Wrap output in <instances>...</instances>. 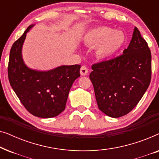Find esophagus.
I'll return each instance as SVG.
<instances>
[{
	"label": "esophagus",
	"instance_id": "34e87169",
	"mask_svg": "<svg viewBox=\"0 0 159 159\" xmlns=\"http://www.w3.org/2000/svg\"><path fill=\"white\" fill-rule=\"evenodd\" d=\"M88 67H87L85 65H83L81 67V69H80V74H81V75L82 76H85L88 75Z\"/></svg>",
	"mask_w": 159,
	"mask_h": 159
}]
</instances>
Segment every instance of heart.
Listing matches in <instances>:
<instances>
[{
	"label": "heart",
	"mask_w": 159,
	"mask_h": 159,
	"mask_svg": "<svg viewBox=\"0 0 159 159\" xmlns=\"http://www.w3.org/2000/svg\"><path fill=\"white\" fill-rule=\"evenodd\" d=\"M84 41L87 45H98L97 52L103 58H109L118 53L125 43V35L121 31L106 27H100L90 30Z\"/></svg>",
	"instance_id": "1"
}]
</instances>
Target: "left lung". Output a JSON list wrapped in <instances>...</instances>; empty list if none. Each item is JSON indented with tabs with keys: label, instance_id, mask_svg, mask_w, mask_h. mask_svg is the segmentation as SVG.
Segmentation results:
<instances>
[{
	"label": "left lung",
	"instance_id": "1",
	"mask_svg": "<svg viewBox=\"0 0 159 159\" xmlns=\"http://www.w3.org/2000/svg\"><path fill=\"white\" fill-rule=\"evenodd\" d=\"M90 79L98 108L119 118L139 103L151 80V53L134 27L132 38L121 55L92 65Z\"/></svg>",
	"mask_w": 159,
	"mask_h": 159
}]
</instances>
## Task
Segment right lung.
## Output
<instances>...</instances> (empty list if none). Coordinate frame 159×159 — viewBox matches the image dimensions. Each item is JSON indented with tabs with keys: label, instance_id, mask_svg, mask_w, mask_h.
<instances>
[{
	"label": "right lung",
	"instance_id": "add662e5",
	"mask_svg": "<svg viewBox=\"0 0 159 159\" xmlns=\"http://www.w3.org/2000/svg\"><path fill=\"white\" fill-rule=\"evenodd\" d=\"M32 27L29 26L11 48L8 80L19 101L30 114L40 118H51L65 109L73 82L80 77L81 66H61L48 71L28 68L21 57V48L26 34Z\"/></svg>",
	"mask_w": 159,
	"mask_h": 159
}]
</instances>
